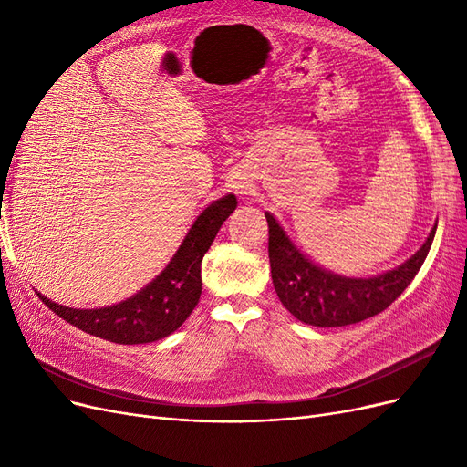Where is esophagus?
I'll list each match as a JSON object with an SVG mask.
<instances>
[{"label": "esophagus", "instance_id": "34e87169", "mask_svg": "<svg viewBox=\"0 0 467 467\" xmlns=\"http://www.w3.org/2000/svg\"><path fill=\"white\" fill-rule=\"evenodd\" d=\"M235 189H237V192H239V194H245V189H244L242 185H235Z\"/></svg>", "mask_w": 467, "mask_h": 467}]
</instances>
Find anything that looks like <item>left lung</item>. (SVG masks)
Wrapping results in <instances>:
<instances>
[{"label": "left lung", "instance_id": "obj_1", "mask_svg": "<svg viewBox=\"0 0 467 467\" xmlns=\"http://www.w3.org/2000/svg\"><path fill=\"white\" fill-rule=\"evenodd\" d=\"M265 218L268 222V261L278 298L296 319L316 327H343L384 312L411 285L436 234L434 225L415 255L393 271L370 278H350L309 261L273 214L265 212Z\"/></svg>", "mask_w": 467, "mask_h": 467}]
</instances>
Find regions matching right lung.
I'll use <instances>...</instances> for the list:
<instances>
[{"label":"right lung","instance_id":"1","mask_svg":"<svg viewBox=\"0 0 467 467\" xmlns=\"http://www.w3.org/2000/svg\"><path fill=\"white\" fill-rule=\"evenodd\" d=\"M235 206L237 199L228 194L204 208L163 271L148 286L120 304L76 309L54 304L40 292L38 298L69 325L110 343L142 345L160 341L177 331L199 304L202 257Z\"/></svg>","mask_w":467,"mask_h":467}]
</instances>
